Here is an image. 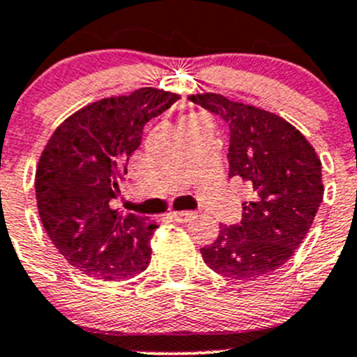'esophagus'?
I'll use <instances>...</instances> for the list:
<instances>
[{"mask_svg": "<svg viewBox=\"0 0 357 357\" xmlns=\"http://www.w3.org/2000/svg\"><path fill=\"white\" fill-rule=\"evenodd\" d=\"M194 216H195L194 211H172L171 213V218L176 220V222H181V224L188 222V220L194 218Z\"/></svg>", "mask_w": 357, "mask_h": 357, "instance_id": "esophagus-1", "label": "esophagus"}]
</instances>
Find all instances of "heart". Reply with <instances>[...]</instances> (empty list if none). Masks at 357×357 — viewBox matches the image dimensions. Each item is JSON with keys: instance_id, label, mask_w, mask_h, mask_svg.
Here are the masks:
<instances>
[{"instance_id": "1", "label": "heart", "mask_w": 357, "mask_h": 357, "mask_svg": "<svg viewBox=\"0 0 357 357\" xmlns=\"http://www.w3.org/2000/svg\"><path fill=\"white\" fill-rule=\"evenodd\" d=\"M197 126H208V128H211V121H209L208 116L194 112V114H188L181 119L183 132H188V130L197 128Z\"/></svg>"}]
</instances>
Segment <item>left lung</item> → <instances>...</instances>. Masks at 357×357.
<instances>
[{
  "label": "left lung",
  "instance_id": "1",
  "mask_svg": "<svg viewBox=\"0 0 357 357\" xmlns=\"http://www.w3.org/2000/svg\"><path fill=\"white\" fill-rule=\"evenodd\" d=\"M190 100L229 126V178L248 185L238 225H222L215 243L201 248L206 264L232 280L275 271L294 255L322 202V165L315 149L284 118L231 102L216 93Z\"/></svg>",
  "mask_w": 357,
  "mask_h": 357
}]
</instances>
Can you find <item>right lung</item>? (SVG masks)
Returning a JSON list of instances; mask_svg holds the SVG:
<instances>
[{"mask_svg": "<svg viewBox=\"0 0 357 357\" xmlns=\"http://www.w3.org/2000/svg\"><path fill=\"white\" fill-rule=\"evenodd\" d=\"M178 100L155 88L103 98L65 119L49 139L35 176L40 218L59 254L84 275L123 280L148 268L156 225L133 213L123 216L111 202L144 125Z\"/></svg>", "mask_w": 357, "mask_h": 357, "instance_id": "1", "label": "right lung"}]
</instances>
